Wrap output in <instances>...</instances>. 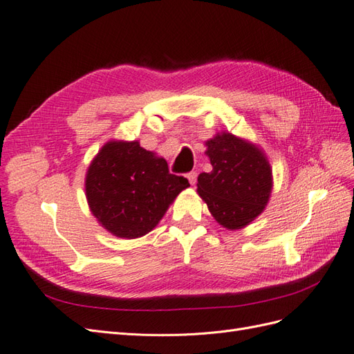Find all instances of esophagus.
<instances>
[{
  "mask_svg": "<svg viewBox=\"0 0 354 354\" xmlns=\"http://www.w3.org/2000/svg\"><path fill=\"white\" fill-rule=\"evenodd\" d=\"M187 178L190 181V185H195L196 180H198V173H196V171H190V173L187 174Z\"/></svg>",
  "mask_w": 354,
  "mask_h": 354,
  "instance_id": "1",
  "label": "esophagus"
}]
</instances>
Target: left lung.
Instances as JSON below:
<instances>
[{
  "instance_id": "8db88e82",
  "label": "left lung",
  "mask_w": 354,
  "mask_h": 354,
  "mask_svg": "<svg viewBox=\"0 0 354 354\" xmlns=\"http://www.w3.org/2000/svg\"><path fill=\"white\" fill-rule=\"evenodd\" d=\"M211 173L198 177V195L212 217L229 230L242 229L264 211L273 177L259 146L230 133H217L205 143Z\"/></svg>"
}]
</instances>
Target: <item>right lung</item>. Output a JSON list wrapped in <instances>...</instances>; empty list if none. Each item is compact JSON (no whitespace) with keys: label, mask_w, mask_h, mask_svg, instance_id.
Segmentation results:
<instances>
[{"label":"right lung","mask_w":354,"mask_h":354,"mask_svg":"<svg viewBox=\"0 0 354 354\" xmlns=\"http://www.w3.org/2000/svg\"><path fill=\"white\" fill-rule=\"evenodd\" d=\"M189 186L187 178L169 174L164 158L136 140L106 143L85 176V196L93 216L113 236L125 239L153 230Z\"/></svg>","instance_id":"1"}]
</instances>
